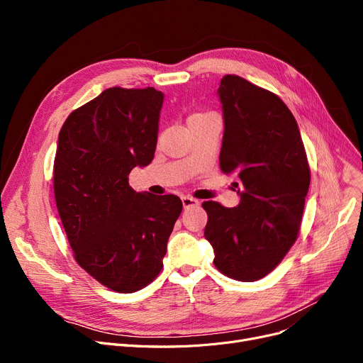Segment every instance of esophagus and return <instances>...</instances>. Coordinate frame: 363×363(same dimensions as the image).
<instances>
[{
	"label": "esophagus",
	"instance_id": "esophagus-1",
	"mask_svg": "<svg viewBox=\"0 0 363 363\" xmlns=\"http://www.w3.org/2000/svg\"><path fill=\"white\" fill-rule=\"evenodd\" d=\"M181 200H182V206H184L185 208H188V207H196V206L200 204L199 200H196V199H193V197H188V196H184Z\"/></svg>",
	"mask_w": 363,
	"mask_h": 363
}]
</instances>
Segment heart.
<instances>
[{
    "label": "heart",
    "instance_id": "b5f03b06",
    "mask_svg": "<svg viewBox=\"0 0 363 363\" xmlns=\"http://www.w3.org/2000/svg\"><path fill=\"white\" fill-rule=\"evenodd\" d=\"M211 116V114H206V113H194V114H191V116L188 118V125H193V123H196V122H200V121H203V119H206V118H208Z\"/></svg>",
    "mask_w": 363,
    "mask_h": 363
}]
</instances>
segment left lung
<instances>
[{
    "instance_id": "obj_1",
    "label": "left lung",
    "mask_w": 363,
    "mask_h": 363,
    "mask_svg": "<svg viewBox=\"0 0 363 363\" xmlns=\"http://www.w3.org/2000/svg\"><path fill=\"white\" fill-rule=\"evenodd\" d=\"M218 95L219 166L225 175H237L240 204L204 201V237L222 274L252 282L274 271L294 244L311 169L297 122L278 95L235 74L223 76Z\"/></svg>"
}]
</instances>
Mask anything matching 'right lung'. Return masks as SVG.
Returning <instances> with one entry per match:
<instances>
[{
  "instance_id": "right-lung-1",
  "label": "right lung",
  "mask_w": 363,
  "mask_h": 363,
  "mask_svg": "<svg viewBox=\"0 0 363 363\" xmlns=\"http://www.w3.org/2000/svg\"><path fill=\"white\" fill-rule=\"evenodd\" d=\"M163 100L155 88H108L59 133L54 196L69 244L81 268L118 293L159 275L182 212L179 197L137 193L128 182L155 157Z\"/></svg>"
}]
</instances>
